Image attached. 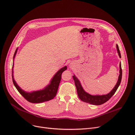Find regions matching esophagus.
Returning a JSON list of instances; mask_svg holds the SVG:
<instances>
[{"label": "esophagus", "mask_w": 135, "mask_h": 135, "mask_svg": "<svg viewBox=\"0 0 135 135\" xmlns=\"http://www.w3.org/2000/svg\"><path fill=\"white\" fill-rule=\"evenodd\" d=\"M70 67H71V66H70Z\"/></svg>", "instance_id": "34e87169"}]
</instances>
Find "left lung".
Listing matches in <instances>:
<instances>
[{"label":"left lung","instance_id":"left-lung-1","mask_svg":"<svg viewBox=\"0 0 135 135\" xmlns=\"http://www.w3.org/2000/svg\"><path fill=\"white\" fill-rule=\"evenodd\" d=\"M116 48H117V50L118 55H119V57L121 58L120 52V51L119 49V47L118 46V44L116 45ZM119 68H120V70H119L120 74L118 77V80L117 83L115 86L113 88L112 90L109 93L107 94L106 95H92L91 94H88V93L86 92L84 90V89L82 87L79 81V80L78 79V78L74 75H73V79H74V82H75V86L76 88L77 93H78L79 98H80V99L85 103H87L91 104L92 105H100L103 104L104 103L108 101L113 96V95L115 93V92L117 91V89H118V88L120 84L121 80H122V67H121L120 64L119 65Z\"/></svg>","mask_w":135,"mask_h":135}]
</instances>
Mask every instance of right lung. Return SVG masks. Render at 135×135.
<instances>
[{
    "mask_svg": "<svg viewBox=\"0 0 135 135\" xmlns=\"http://www.w3.org/2000/svg\"><path fill=\"white\" fill-rule=\"evenodd\" d=\"M17 49H18L17 48L15 51L13 55V59L15 57V55L17 51ZM13 63L12 69V77L13 83L15 86L16 87L18 91L20 92V93L26 100H28V102L32 103H40L52 99L56 95L58 87L61 79L62 73L67 69L66 66L63 67L61 69H60L52 78L50 81V84L48 85L46 87H45V88H44L43 89L37 91H33L31 93H28L22 90V89L17 85V83L15 81L13 76Z\"/></svg>",
    "mask_w": 135,
    "mask_h": 135,
    "instance_id": "1",
    "label": "right lung"
}]
</instances>
